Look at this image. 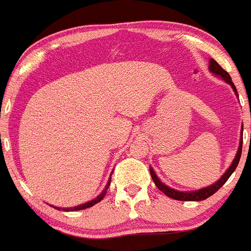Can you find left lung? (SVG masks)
I'll list each match as a JSON object with an SVG mask.
<instances>
[{
    "instance_id": "8db88e82",
    "label": "left lung",
    "mask_w": 251,
    "mask_h": 251,
    "mask_svg": "<svg viewBox=\"0 0 251 251\" xmlns=\"http://www.w3.org/2000/svg\"><path fill=\"white\" fill-rule=\"evenodd\" d=\"M208 68H209V72L213 73L215 76L223 79L226 84H229V85L233 88V91L235 93L236 98H238V91H236L235 85H234V83L231 81V78L228 73H226V70L221 67V65L218 64L214 59H212V58L209 59V67ZM243 130H244V128H243V125H242V131H240V141H239L238 151H236V154H235V157H234L233 162H231V165L229 166L228 170L223 173V176H222L221 178L218 179L217 182H214L213 184H210V186L203 187V188L197 189V191H178V189H175V188H172V187H170V186H167V184L163 183V182L158 178L157 175L154 173L153 168L150 167V173H151L152 181L154 182V184L157 186V188L160 189V191H162L166 196H168L170 198H173V200H176V201H193V202H200V201L207 200L208 197L213 196V194H214L218 189L221 188V187L223 186L226 181H228L229 177L231 176V173L235 171L236 166H238L239 161H240V156H242Z\"/></svg>"
}]
</instances>
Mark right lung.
<instances>
[{"mask_svg":"<svg viewBox=\"0 0 251 251\" xmlns=\"http://www.w3.org/2000/svg\"><path fill=\"white\" fill-rule=\"evenodd\" d=\"M110 183H111V176H110L109 181H107L106 186H105V188L102 189V192H101V193H100L99 196L97 197V198H94V200L89 201V202L84 203V204H80V205H75V207H73V208H60V207H53V205H51V207H53V208H55V209H58V210H60V209H62V210H64V212H74V210H81V209H86V208H89V207H93L94 204H97V203H99L100 201H101L102 198H104V197H105V194H106V192H107V188H109Z\"/></svg>","mask_w":251,"mask_h":251,"instance_id":"add662e5","label":"right lung"}]
</instances>
